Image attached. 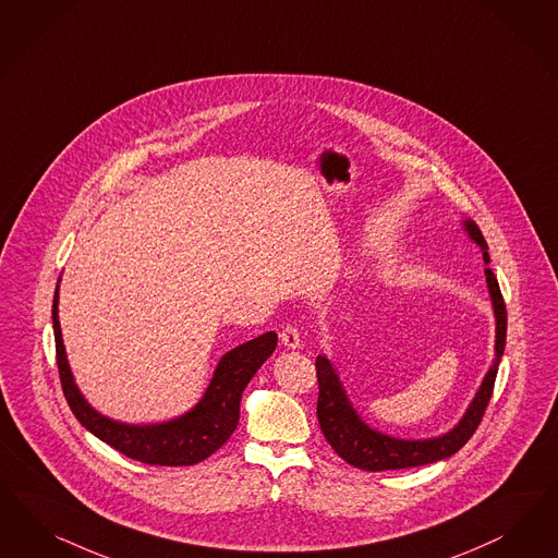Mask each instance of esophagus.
<instances>
[{
	"mask_svg": "<svg viewBox=\"0 0 558 558\" xmlns=\"http://www.w3.org/2000/svg\"><path fill=\"white\" fill-rule=\"evenodd\" d=\"M281 342H283V347H288V349H300V344H302V339H300V330L295 328V326H291L288 324L283 330H281Z\"/></svg>",
	"mask_w": 558,
	"mask_h": 558,
	"instance_id": "esophagus-1",
	"label": "esophagus"
}]
</instances>
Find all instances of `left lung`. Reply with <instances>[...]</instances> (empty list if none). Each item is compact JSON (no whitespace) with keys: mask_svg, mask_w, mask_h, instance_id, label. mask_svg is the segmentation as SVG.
<instances>
[{"mask_svg":"<svg viewBox=\"0 0 558 558\" xmlns=\"http://www.w3.org/2000/svg\"><path fill=\"white\" fill-rule=\"evenodd\" d=\"M468 238L476 242L483 251L485 265L490 263L485 235L478 230L474 221H462ZM486 288L490 293V302L495 310V360L488 367L485 379L472 398L460 423L439 437L429 439H398L386 433L376 432L353 409L349 396L342 388L341 378L332 363L324 355L316 357V376H318V423L323 429L326 441L330 448L341 456L342 460L351 466L381 472V470H402V468L425 466L439 460H446L460 450L468 439L478 429L486 404L495 388L497 369L504 357L505 337H507V310H505L504 295L497 283V277L490 269H485Z\"/></svg>","mask_w":558,"mask_h":558,"instance_id":"left-lung-1","label":"left lung"}]
</instances>
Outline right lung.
<instances>
[{"instance_id":"add662e5","label":"right lung","mask_w":558,"mask_h":558,"mask_svg":"<svg viewBox=\"0 0 558 558\" xmlns=\"http://www.w3.org/2000/svg\"><path fill=\"white\" fill-rule=\"evenodd\" d=\"M59 286L53 298L54 351L63 395L75 418L126 458L151 466H193L219 450L238 427L240 400L258 367L277 347V335L265 332L228 351L207 390L189 413L156 425H126L94 411L73 381L59 326Z\"/></svg>"}]
</instances>
